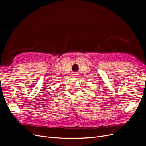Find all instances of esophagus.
Masks as SVG:
<instances>
[{
  "instance_id": "obj_1",
  "label": "esophagus",
  "mask_w": 146,
  "mask_h": 146,
  "mask_svg": "<svg viewBox=\"0 0 146 146\" xmlns=\"http://www.w3.org/2000/svg\"><path fill=\"white\" fill-rule=\"evenodd\" d=\"M72 76L73 77H77L78 76V74L76 73H74V74H72Z\"/></svg>"
}]
</instances>
